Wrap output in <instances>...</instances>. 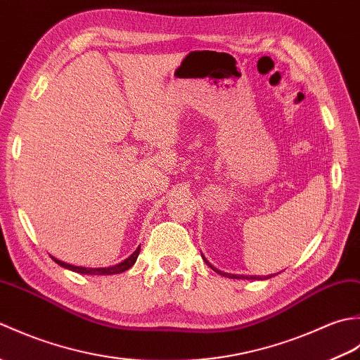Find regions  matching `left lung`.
Segmentation results:
<instances>
[{
	"instance_id": "obj_1",
	"label": "left lung",
	"mask_w": 360,
	"mask_h": 360,
	"mask_svg": "<svg viewBox=\"0 0 360 360\" xmlns=\"http://www.w3.org/2000/svg\"><path fill=\"white\" fill-rule=\"evenodd\" d=\"M202 258H204V257H202ZM204 262L207 263V264L212 267L213 271L218 272L219 275H223V277H229V278H246V280H258V278H259V280H263L262 277H257V275H233V274H226V272H221V271H218V269H217V267H213V266H212V264H210V263H209L207 259H205V258H204ZM269 277H272V275H267V277H264V278H269Z\"/></svg>"
}]
</instances>
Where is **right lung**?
<instances>
[{
    "label": "right lung",
    "instance_id": "1",
    "mask_svg": "<svg viewBox=\"0 0 360 360\" xmlns=\"http://www.w3.org/2000/svg\"><path fill=\"white\" fill-rule=\"evenodd\" d=\"M139 252H141V246L137 248L127 259H124V262L119 263V264L110 266V267H82V266H72V264H68L65 262H60V259L53 258V257H52V259L57 264L62 266V267H66V269L74 271V272H79V274H85V275H112V274H120V272H125L127 269H129V267H131L136 263L137 257H139Z\"/></svg>",
    "mask_w": 360,
    "mask_h": 360
}]
</instances>
